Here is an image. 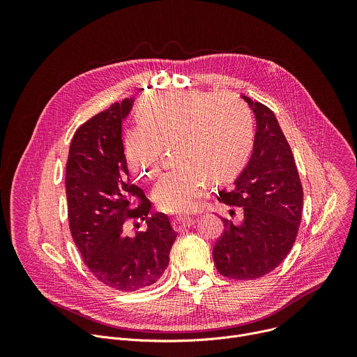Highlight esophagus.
Segmentation results:
<instances>
[{"label": "esophagus", "instance_id": "esophagus-1", "mask_svg": "<svg viewBox=\"0 0 357 357\" xmlns=\"http://www.w3.org/2000/svg\"><path fill=\"white\" fill-rule=\"evenodd\" d=\"M192 225H193V219L190 218H176L175 220H172V227L175 231H183Z\"/></svg>", "mask_w": 357, "mask_h": 357}]
</instances>
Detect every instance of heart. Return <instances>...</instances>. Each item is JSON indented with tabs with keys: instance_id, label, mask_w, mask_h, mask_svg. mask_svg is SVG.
<instances>
[{
	"instance_id": "1",
	"label": "heart",
	"mask_w": 357,
	"mask_h": 357,
	"mask_svg": "<svg viewBox=\"0 0 357 357\" xmlns=\"http://www.w3.org/2000/svg\"><path fill=\"white\" fill-rule=\"evenodd\" d=\"M139 123L126 135V160L132 176L154 178L165 148H172L175 169L152 189L157 206L171 215L196 211L209 181L236 179L252 149V120L237 97L222 93L169 91L149 98Z\"/></svg>"
}]
</instances>
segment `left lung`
Returning a JSON list of instances; mask_svg holds the SVG:
<instances>
[{"label":"left lung","instance_id":"left-lung-1","mask_svg":"<svg viewBox=\"0 0 357 357\" xmlns=\"http://www.w3.org/2000/svg\"><path fill=\"white\" fill-rule=\"evenodd\" d=\"M257 121L252 154L230 190L218 200L243 211L240 225L223 219L213 247L218 271L233 280H256L277 268L291 251L303 206V192L291 146L274 116L243 96ZM234 213V211H230Z\"/></svg>","mask_w":357,"mask_h":357}]
</instances>
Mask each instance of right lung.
Listing matches in <instances>:
<instances>
[{"label": "right lung", "instance_id": "obj_1", "mask_svg": "<svg viewBox=\"0 0 357 357\" xmlns=\"http://www.w3.org/2000/svg\"><path fill=\"white\" fill-rule=\"evenodd\" d=\"M132 98L112 105L75 132L66 162L69 227L90 273L119 291H137L157 282L169 264L176 238L164 213L148 216L142 189L130 182L121 138ZM147 229L134 236L131 222Z\"/></svg>", "mask_w": 357, "mask_h": 357}]
</instances>
